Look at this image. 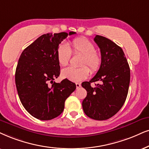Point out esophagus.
Wrapping results in <instances>:
<instances>
[{
    "instance_id": "34e87169",
    "label": "esophagus",
    "mask_w": 149,
    "mask_h": 149,
    "mask_svg": "<svg viewBox=\"0 0 149 149\" xmlns=\"http://www.w3.org/2000/svg\"><path fill=\"white\" fill-rule=\"evenodd\" d=\"M76 88H78L81 86V84L80 83H76Z\"/></svg>"
}]
</instances>
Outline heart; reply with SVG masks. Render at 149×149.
I'll use <instances>...</instances> for the list:
<instances>
[{
	"mask_svg": "<svg viewBox=\"0 0 149 149\" xmlns=\"http://www.w3.org/2000/svg\"><path fill=\"white\" fill-rule=\"evenodd\" d=\"M71 52L74 55H81L80 65L82 67L79 68L68 67L63 69L61 71V76L63 78L75 82H80L89 75V69L86 67L87 65L89 67L91 73L97 72L100 68L102 56L100 53L95 51V45L88 39L84 38L74 39L71 42V49L65 43H61L58 45L56 56L60 65L65 66L69 63L71 57Z\"/></svg>",
	"mask_w": 149,
	"mask_h": 149,
	"instance_id": "obj_1",
	"label": "heart"
}]
</instances>
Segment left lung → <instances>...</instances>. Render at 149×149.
<instances>
[{
	"instance_id": "8db88e82",
	"label": "left lung",
	"mask_w": 149,
	"mask_h": 149,
	"mask_svg": "<svg viewBox=\"0 0 149 149\" xmlns=\"http://www.w3.org/2000/svg\"><path fill=\"white\" fill-rule=\"evenodd\" d=\"M94 41L100 49L102 65L95 76L82 86L87 92L82 101L86 116L96 120L111 118L120 111L127 99L130 83V68L120 47L107 38L96 35ZM101 84L92 88L91 83Z\"/></svg>"
}]
</instances>
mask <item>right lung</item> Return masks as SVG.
Wrapping results in <instances>:
<instances>
[{"label":"right lung","mask_w":149,"mask_h":149,"mask_svg":"<svg viewBox=\"0 0 149 149\" xmlns=\"http://www.w3.org/2000/svg\"><path fill=\"white\" fill-rule=\"evenodd\" d=\"M75 33L43 34L20 56L15 74L17 91L24 109L37 119L49 120L60 116L66 99L76 89V84L67 79L54 82L61 73L58 46L68 35Z\"/></svg>","instance_id":"right-lung-1"}]
</instances>
